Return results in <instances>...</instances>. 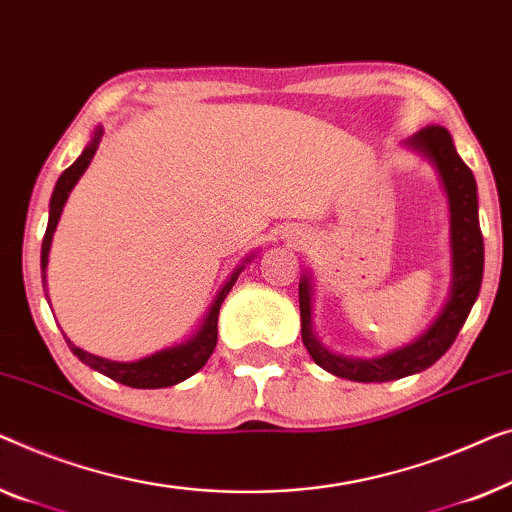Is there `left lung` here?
<instances>
[{
	"label": "left lung",
	"instance_id": "1",
	"mask_svg": "<svg viewBox=\"0 0 512 512\" xmlns=\"http://www.w3.org/2000/svg\"><path fill=\"white\" fill-rule=\"evenodd\" d=\"M408 148L427 155L441 174L450 204V248H452V283L450 297L443 311L431 322L413 343L399 350L387 352L376 359H350L329 352L313 334V294L311 278L299 280V311H301V341L308 355L322 369L338 378L355 380V383H387L413 376L436 364L450 345L455 343L459 329L464 327L471 308L478 299L482 283V266H485V243H482L478 220V187L471 169L457 155L452 136L441 125H427L406 141Z\"/></svg>",
	"mask_w": 512,
	"mask_h": 512
}]
</instances>
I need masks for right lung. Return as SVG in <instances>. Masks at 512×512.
<instances>
[{"label":"right lung","mask_w":512,"mask_h":512,"mask_svg":"<svg viewBox=\"0 0 512 512\" xmlns=\"http://www.w3.org/2000/svg\"><path fill=\"white\" fill-rule=\"evenodd\" d=\"M104 129L97 127L95 134H92V141L85 146V150L81 153V157L71 164L69 169L62 171V176L57 178L53 197H50V213H48V227H46V236H43L41 243V280L46 283V266H48V253H50V243H53V234L57 222H60L62 208L67 204L69 192L74 190V185L78 183V178L83 176V171L88 169V164L95 157L99 141H102ZM243 271V266H239L232 276L227 278V283L220 287V292L215 294V301L208 308L204 322L197 334H194L190 341H185L176 348H167L155 352V355L143 357L139 362H111V359L90 355L81 348H76L74 343L67 338L69 350L81 359L83 364H88L90 369H95L104 376H109L115 383H122L127 387H136V390H160V387H171L183 383L185 378H190L197 373L201 366L208 362V357L213 355L215 343H218V315H220V306L225 297L232 290V285L239 278V273ZM48 297V294H46Z\"/></svg>","instance_id":"obj_1"}]
</instances>
